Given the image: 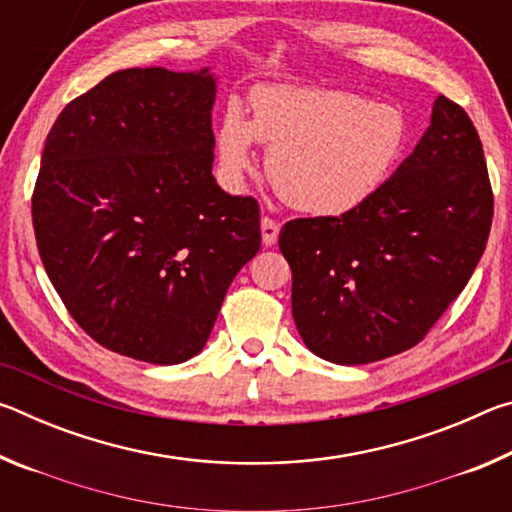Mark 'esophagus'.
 I'll return each instance as SVG.
<instances>
[{
	"mask_svg": "<svg viewBox=\"0 0 512 512\" xmlns=\"http://www.w3.org/2000/svg\"><path fill=\"white\" fill-rule=\"evenodd\" d=\"M277 235H280V223L271 216H264L262 219V239H264V246H273L277 241Z\"/></svg>",
	"mask_w": 512,
	"mask_h": 512,
	"instance_id": "obj_1",
	"label": "esophagus"
}]
</instances>
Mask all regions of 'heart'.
I'll use <instances>...</instances> for the list:
<instances>
[{
    "mask_svg": "<svg viewBox=\"0 0 512 512\" xmlns=\"http://www.w3.org/2000/svg\"><path fill=\"white\" fill-rule=\"evenodd\" d=\"M253 117L230 103L216 133L223 171L241 178L253 169V144L268 146L266 173L291 207L341 216L366 205L409 142L400 108L343 90L259 85Z\"/></svg>",
    "mask_w": 512,
    "mask_h": 512,
    "instance_id": "b5f03b06",
    "label": "heart"
}]
</instances>
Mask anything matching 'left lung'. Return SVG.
Listing matches in <instances>:
<instances>
[{
    "label": "left lung",
    "mask_w": 512,
    "mask_h": 512,
    "mask_svg": "<svg viewBox=\"0 0 512 512\" xmlns=\"http://www.w3.org/2000/svg\"><path fill=\"white\" fill-rule=\"evenodd\" d=\"M492 207L479 133L440 94L427 133L366 205L280 230L307 348L361 366L418 345L470 282Z\"/></svg>",
    "instance_id": "obj_1"
}]
</instances>
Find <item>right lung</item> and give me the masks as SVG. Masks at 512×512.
I'll use <instances>...</instances> for the list:
<instances>
[{"mask_svg":"<svg viewBox=\"0 0 512 512\" xmlns=\"http://www.w3.org/2000/svg\"><path fill=\"white\" fill-rule=\"evenodd\" d=\"M207 69H121L69 101L31 198L42 264L103 348L158 366L210 339L225 291L259 253V203L212 176Z\"/></svg>","mask_w":512,"mask_h":512,"instance_id":"obj_1","label":"right lung"}]
</instances>
